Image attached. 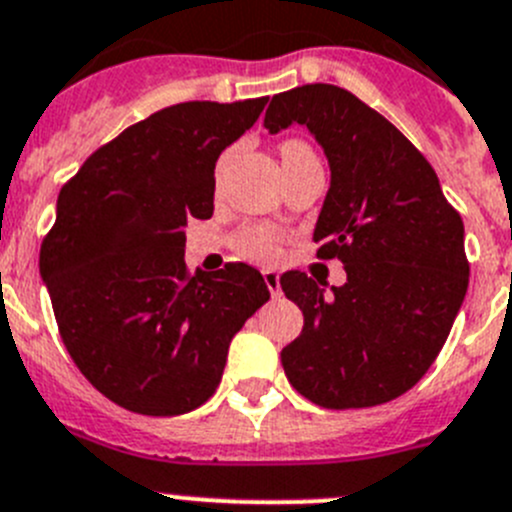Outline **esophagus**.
Returning <instances> with one entry per match:
<instances>
[{
    "label": "esophagus",
    "instance_id": "obj_1",
    "mask_svg": "<svg viewBox=\"0 0 512 512\" xmlns=\"http://www.w3.org/2000/svg\"><path fill=\"white\" fill-rule=\"evenodd\" d=\"M264 281H266V286H269L271 296L281 294V281H279V274H276V271H264Z\"/></svg>",
    "mask_w": 512,
    "mask_h": 512
}]
</instances>
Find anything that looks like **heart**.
<instances>
[{"mask_svg":"<svg viewBox=\"0 0 512 512\" xmlns=\"http://www.w3.org/2000/svg\"><path fill=\"white\" fill-rule=\"evenodd\" d=\"M301 148H306V145L299 143V140H286V143L281 145V155L294 153V150ZM238 248H241V253L248 256V259L274 261L276 256H279L281 236L269 231V228H248V231H243L241 238H238Z\"/></svg>","mask_w":512,"mask_h":512,"instance_id":"heart-1","label":"heart"}]
</instances>
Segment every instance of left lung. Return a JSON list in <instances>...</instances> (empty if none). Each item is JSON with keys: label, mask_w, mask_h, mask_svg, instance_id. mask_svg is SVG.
I'll return each mask as SVG.
<instances>
[{"label": "left lung", "mask_w": 512, "mask_h": 512, "mask_svg": "<svg viewBox=\"0 0 512 512\" xmlns=\"http://www.w3.org/2000/svg\"><path fill=\"white\" fill-rule=\"evenodd\" d=\"M294 123L329 160L316 256L342 261L347 284L281 276L304 314L281 364L326 410L384 405L425 377L450 334L470 279L465 226L425 155L349 90L316 82L271 97L264 128Z\"/></svg>", "instance_id": "left-lung-1"}]
</instances>
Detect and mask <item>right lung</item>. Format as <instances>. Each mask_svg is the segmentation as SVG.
Segmentation results:
<instances>
[{"label":"right lung","mask_w":512,"mask_h":512,"mask_svg":"<svg viewBox=\"0 0 512 512\" xmlns=\"http://www.w3.org/2000/svg\"><path fill=\"white\" fill-rule=\"evenodd\" d=\"M269 97L170 105L97 148L62 186L40 248L60 337L87 382L150 417L216 392L228 344L269 301L246 264L186 269L191 218H211L216 160Z\"/></svg>","instance_id":"add662e5"}]
</instances>
